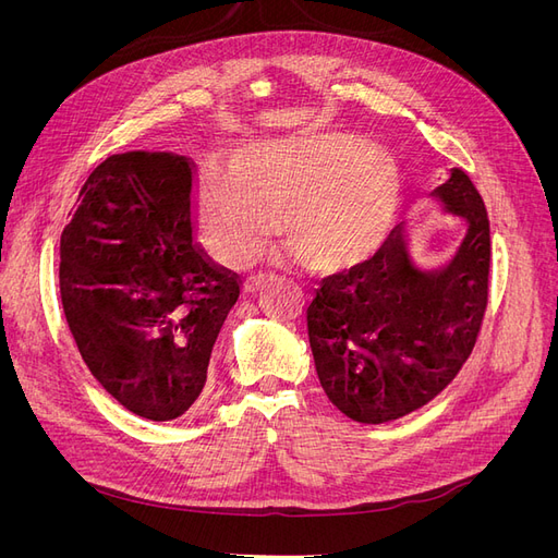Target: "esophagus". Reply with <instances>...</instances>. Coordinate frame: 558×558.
<instances>
[{"label": "esophagus", "mask_w": 558, "mask_h": 558, "mask_svg": "<svg viewBox=\"0 0 558 558\" xmlns=\"http://www.w3.org/2000/svg\"><path fill=\"white\" fill-rule=\"evenodd\" d=\"M265 281H267V277H265V275L251 277V279L244 283V293H256V291H260L263 286H265Z\"/></svg>", "instance_id": "1"}]
</instances>
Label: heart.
Masks as SVG:
<instances>
[{
    "mask_svg": "<svg viewBox=\"0 0 558 558\" xmlns=\"http://www.w3.org/2000/svg\"><path fill=\"white\" fill-rule=\"evenodd\" d=\"M398 170L384 150L347 132H307L238 148L228 172L195 189L202 240L223 265L258 256L275 230L314 272L369 260L391 238Z\"/></svg>",
    "mask_w": 558,
    "mask_h": 558,
    "instance_id": "1",
    "label": "heart"
}]
</instances>
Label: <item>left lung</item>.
Listing matches in <instances>:
<instances>
[{"label":"left lung","mask_w":558,"mask_h":558,"mask_svg":"<svg viewBox=\"0 0 558 558\" xmlns=\"http://www.w3.org/2000/svg\"><path fill=\"white\" fill-rule=\"evenodd\" d=\"M430 197L465 226L447 265H421L412 230L400 223L367 263L324 279L307 310L318 381L359 424L424 408L459 375L477 340L492 260L484 202L459 167Z\"/></svg>","instance_id":"obj_1"}]
</instances>
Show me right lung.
Here are the masks:
<instances>
[{
	"mask_svg": "<svg viewBox=\"0 0 558 558\" xmlns=\"http://www.w3.org/2000/svg\"><path fill=\"white\" fill-rule=\"evenodd\" d=\"M191 165L128 150L97 165L60 238L66 324L93 377L125 410L172 421L197 400L234 275L193 244Z\"/></svg>",
	"mask_w": 558,
	"mask_h": 558,
	"instance_id": "add662e5",
	"label": "right lung"
}]
</instances>
